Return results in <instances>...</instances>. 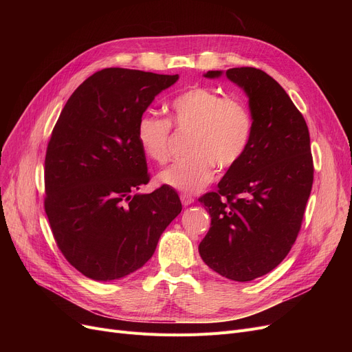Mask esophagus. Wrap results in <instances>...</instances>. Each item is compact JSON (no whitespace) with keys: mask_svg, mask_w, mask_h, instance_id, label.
<instances>
[{"mask_svg":"<svg viewBox=\"0 0 352 352\" xmlns=\"http://www.w3.org/2000/svg\"><path fill=\"white\" fill-rule=\"evenodd\" d=\"M179 198H181V202H182L184 207H187V206H190V204H192V202H194V197H191L188 194H181Z\"/></svg>","mask_w":352,"mask_h":352,"instance_id":"obj_1","label":"esophagus"}]
</instances>
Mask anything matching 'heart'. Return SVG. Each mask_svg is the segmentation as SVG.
Returning <instances> with one entry per match:
<instances>
[{"label":"heart","instance_id":"1","mask_svg":"<svg viewBox=\"0 0 352 352\" xmlns=\"http://www.w3.org/2000/svg\"><path fill=\"white\" fill-rule=\"evenodd\" d=\"M170 120L178 131L191 133L188 158L175 162L160 179L181 192L194 194L212 181L215 165L230 170L245 155L251 144L254 121L239 100L224 98L207 87L182 91L170 104ZM171 124L155 114L140 117L135 138L142 154L165 165L171 154Z\"/></svg>","mask_w":352,"mask_h":352}]
</instances>
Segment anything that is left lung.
<instances>
[{"label": "left lung", "instance_id": "left-lung-1", "mask_svg": "<svg viewBox=\"0 0 352 352\" xmlns=\"http://www.w3.org/2000/svg\"><path fill=\"white\" fill-rule=\"evenodd\" d=\"M221 71H208L215 78ZM226 76L250 98L254 121L245 155L198 198L211 227L198 250L204 263L228 280L252 281L288 255L301 230L314 181L307 122L285 89L267 72L230 68Z\"/></svg>", "mask_w": 352, "mask_h": 352}]
</instances>
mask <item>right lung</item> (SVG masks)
<instances>
[{
  "mask_svg": "<svg viewBox=\"0 0 352 352\" xmlns=\"http://www.w3.org/2000/svg\"><path fill=\"white\" fill-rule=\"evenodd\" d=\"M177 80L178 74L104 68L72 92L52 129L44 208L65 260L91 280L141 268L182 210L168 186L131 195L150 181L137 122Z\"/></svg>",
  "mask_w": 352,
  "mask_h": 352,
  "instance_id": "add662e5",
  "label": "right lung"
}]
</instances>
